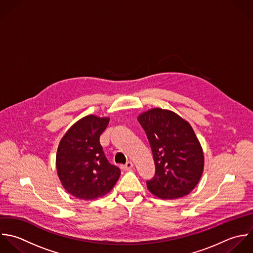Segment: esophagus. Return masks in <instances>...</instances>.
<instances>
[{
  "mask_svg": "<svg viewBox=\"0 0 253 253\" xmlns=\"http://www.w3.org/2000/svg\"><path fill=\"white\" fill-rule=\"evenodd\" d=\"M133 167H134L133 163H132V162H128L126 165H123V166H121L120 168H121V169H123V170H129V169H133Z\"/></svg>",
  "mask_w": 253,
  "mask_h": 253,
  "instance_id": "obj_1",
  "label": "esophagus"
}]
</instances>
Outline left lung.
Masks as SVG:
<instances>
[{"label":"left lung","mask_w":253,"mask_h":253,"mask_svg":"<svg viewBox=\"0 0 253 253\" xmlns=\"http://www.w3.org/2000/svg\"><path fill=\"white\" fill-rule=\"evenodd\" d=\"M137 119L147 134L156 166L155 177L147 181L149 191L166 200L188 195L198 184L205 164L190 123L160 107L140 113Z\"/></svg>","instance_id":"obj_1"}]
</instances>
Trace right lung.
Listing matches in <instances>:
<instances>
[{
  "label": "right lung",
  "mask_w": 253,
  "mask_h": 253,
  "mask_svg": "<svg viewBox=\"0 0 253 253\" xmlns=\"http://www.w3.org/2000/svg\"><path fill=\"white\" fill-rule=\"evenodd\" d=\"M110 118L86 115L62 137L56 154V169L64 189L82 200H94L110 192L120 169L106 160L99 137Z\"/></svg>",
  "instance_id": "right-lung-1"
}]
</instances>
